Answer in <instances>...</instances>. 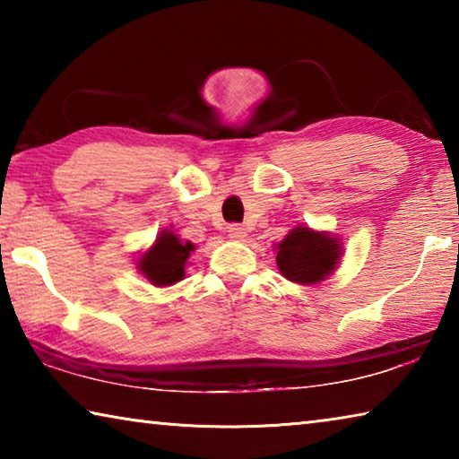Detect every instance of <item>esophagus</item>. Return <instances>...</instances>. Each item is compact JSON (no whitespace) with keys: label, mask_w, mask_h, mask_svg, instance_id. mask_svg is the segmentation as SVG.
I'll return each instance as SVG.
<instances>
[{"label":"esophagus","mask_w":459,"mask_h":459,"mask_svg":"<svg viewBox=\"0 0 459 459\" xmlns=\"http://www.w3.org/2000/svg\"><path fill=\"white\" fill-rule=\"evenodd\" d=\"M229 237L232 240H245L247 230L243 227H238V224H232V227H229Z\"/></svg>","instance_id":"34e87169"}]
</instances>
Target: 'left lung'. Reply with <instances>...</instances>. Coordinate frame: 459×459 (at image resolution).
<instances>
[{
    "mask_svg": "<svg viewBox=\"0 0 459 459\" xmlns=\"http://www.w3.org/2000/svg\"><path fill=\"white\" fill-rule=\"evenodd\" d=\"M277 267L285 279L299 285H317L338 269L344 248L342 240L328 230H314L306 224L287 232L275 245Z\"/></svg>",
    "mask_w": 459,
    "mask_h": 459,
    "instance_id": "left-lung-1",
    "label": "left lung"
}]
</instances>
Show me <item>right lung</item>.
<instances>
[{
  "mask_svg": "<svg viewBox=\"0 0 459 459\" xmlns=\"http://www.w3.org/2000/svg\"><path fill=\"white\" fill-rule=\"evenodd\" d=\"M196 245L182 240L169 229H164L155 237L153 245L139 255L135 269L155 287H168L182 281L188 267L190 253Z\"/></svg>",
  "mask_w": 459,
  "mask_h": 459,
  "instance_id": "add662e5",
  "label": "right lung"
}]
</instances>
